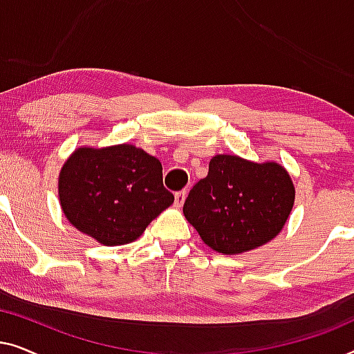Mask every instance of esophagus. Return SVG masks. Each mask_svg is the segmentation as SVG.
Listing matches in <instances>:
<instances>
[{
  "mask_svg": "<svg viewBox=\"0 0 354 354\" xmlns=\"http://www.w3.org/2000/svg\"><path fill=\"white\" fill-rule=\"evenodd\" d=\"M185 198H187V190L177 192L176 193V206H182L183 203H185Z\"/></svg>",
  "mask_w": 354,
  "mask_h": 354,
  "instance_id": "34e87169",
  "label": "esophagus"
}]
</instances>
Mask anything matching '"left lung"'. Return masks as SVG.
Masks as SVG:
<instances>
[{
  "instance_id": "left-lung-1",
  "label": "left lung",
  "mask_w": 354,
  "mask_h": 354,
  "mask_svg": "<svg viewBox=\"0 0 354 354\" xmlns=\"http://www.w3.org/2000/svg\"><path fill=\"white\" fill-rule=\"evenodd\" d=\"M293 201L292 178L277 162L217 154L207 176L188 193L183 214L207 246L236 254L272 240L287 222Z\"/></svg>"
}]
</instances>
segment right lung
<instances>
[{
  "mask_svg": "<svg viewBox=\"0 0 354 354\" xmlns=\"http://www.w3.org/2000/svg\"><path fill=\"white\" fill-rule=\"evenodd\" d=\"M59 200L77 230L106 246L137 240L174 203L162 166L133 145L79 148L59 174Z\"/></svg>",
  "mask_w": 354,
  "mask_h": 354,
  "instance_id": "add662e5",
  "label": "right lung"
}]
</instances>
